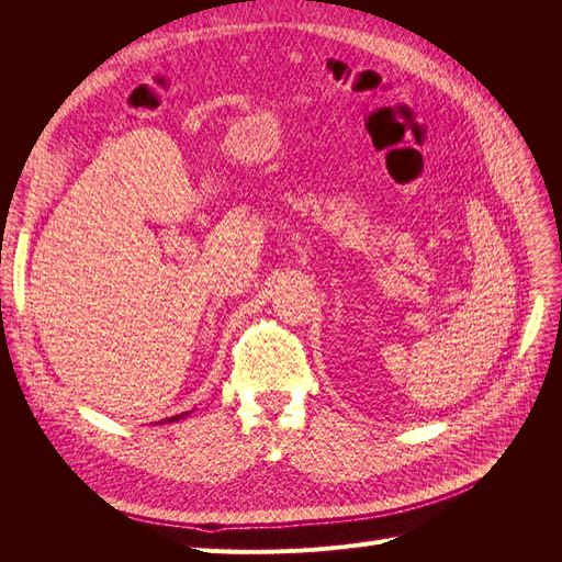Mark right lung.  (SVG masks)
Listing matches in <instances>:
<instances>
[{
  "instance_id": "right-lung-1",
  "label": "right lung",
  "mask_w": 562,
  "mask_h": 562,
  "mask_svg": "<svg viewBox=\"0 0 562 562\" xmlns=\"http://www.w3.org/2000/svg\"><path fill=\"white\" fill-rule=\"evenodd\" d=\"M190 413H192V411H190ZM190 413H180V415H176V417H168V419H164V422H178V419L190 417ZM164 422H155V424H164Z\"/></svg>"
}]
</instances>
